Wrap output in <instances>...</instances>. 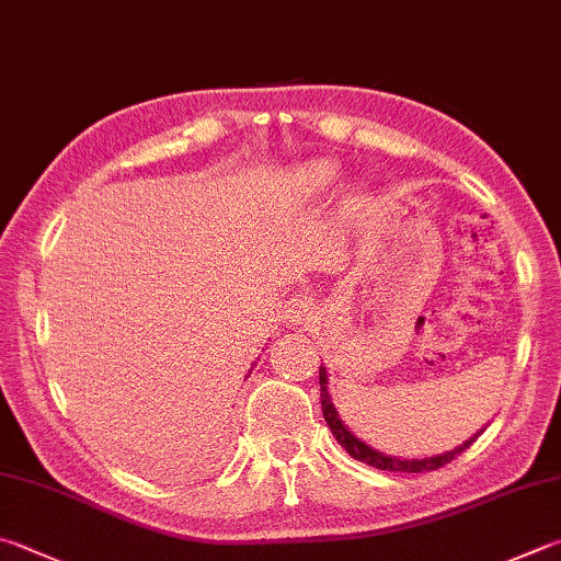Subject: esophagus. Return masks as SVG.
<instances>
[{
    "label": "esophagus",
    "instance_id": "1",
    "mask_svg": "<svg viewBox=\"0 0 561 561\" xmlns=\"http://www.w3.org/2000/svg\"><path fill=\"white\" fill-rule=\"evenodd\" d=\"M284 316H287L289 323H311L316 319V304L304 297V294H297L289 304H287V311H284Z\"/></svg>",
    "mask_w": 561,
    "mask_h": 561
}]
</instances>
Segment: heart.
<instances>
[{
    "instance_id": "heart-1",
    "label": "heart",
    "mask_w": 561,
    "mask_h": 561,
    "mask_svg": "<svg viewBox=\"0 0 561 561\" xmlns=\"http://www.w3.org/2000/svg\"><path fill=\"white\" fill-rule=\"evenodd\" d=\"M335 181H339V167L333 161H313V164L304 167L299 174V186L307 193L331 188Z\"/></svg>"
}]
</instances>
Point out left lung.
I'll list each match as a JSON object with an SVG mask.
<instances>
[{
  "mask_svg": "<svg viewBox=\"0 0 561 561\" xmlns=\"http://www.w3.org/2000/svg\"><path fill=\"white\" fill-rule=\"evenodd\" d=\"M319 385H321V410H323V420L325 424H329V430L333 432L335 442H339L345 451H348L355 461H363L368 463L373 468H380V471H402V473H422V471H436V468L446 466L449 461H454V458L466 451L468 446H471L478 436H481V432L473 434L471 439L463 442L461 446H456V449L446 451V454H436V456H430V458H397V456H387V454H380L378 449H373V446H368L365 442H360L358 436H353L348 432V426H345L341 420H339V412H335V407L331 402V394H329V375H325V368L321 365L319 368Z\"/></svg>",
  "mask_w": 561,
  "mask_h": 561,
  "instance_id": "obj_1",
  "label": "left lung"
}]
</instances>
